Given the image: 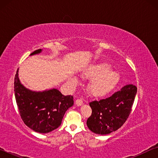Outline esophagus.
Masks as SVG:
<instances>
[{"label": "esophagus", "instance_id": "1", "mask_svg": "<svg viewBox=\"0 0 158 158\" xmlns=\"http://www.w3.org/2000/svg\"><path fill=\"white\" fill-rule=\"evenodd\" d=\"M75 105L77 106H81L83 105V100L81 99H77V100L75 101Z\"/></svg>", "mask_w": 158, "mask_h": 158}]
</instances>
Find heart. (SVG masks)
Segmentation results:
<instances>
[{
	"label": "heart",
	"mask_w": 158,
	"mask_h": 158,
	"mask_svg": "<svg viewBox=\"0 0 158 158\" xmlns=\"http://www.w3.org/2000/svg\"><path fill=\"white\" fill-rule=\"evenodd\" d=\"M106 63L88 65L81 73L82 78L92 79L89 84V91L95 97H102L111 92L120 81V74Z\"/></svg>",
	"instance_id": "1"
}]
</instances>
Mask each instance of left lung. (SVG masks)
<instances>
[{
	"mask_svg": "<svg viewBox=\"0 0 158 158\" xmlns=\"http://www.w3.org/2000/svg\"><path fill=\"white\" fill-rule=\"evenodd\" d=\"M137 88L127 84L111 97L90 102L92 114L86 124L90 131L105 135L119 129L130 114Z\"/></svg>",
	"mask_w": 158,
	"mask_h": 158,
	"instance_id": "8db88e82",
	"label": "left lung"
}]
</instances>
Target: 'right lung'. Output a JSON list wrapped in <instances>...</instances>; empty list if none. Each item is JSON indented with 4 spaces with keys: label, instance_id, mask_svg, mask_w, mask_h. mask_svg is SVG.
<instances>
[{
    "label": "right lung",
    "instance_id": "add662e5",
    "mask_svg": "<svg viewBox=\"0 0 158 158\" xmlns=\"http://www.w3.org/2000/svg\"><path fill=\"white\" fill-rule=\"evenodd\" d=\"M40 49L30 56L39 54ZM15 95L19 111L24 123L39 133H48L60 126L65 111L74 105L72 95H64L56 89L35 91L21 84L19 69L15 77Z\"/></svg>",
    "mask_w": 158,
    "mask_h": 158
}]
</instances>
